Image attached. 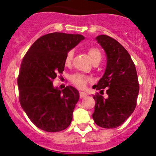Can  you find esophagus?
<instances>
[{
    "label": "esophagus",
    "instance_id": "obj_1",
    "mask_svg": "<svg viewBox=\"0 0 156 156\" xmlns=\"http://www.w3.org/2000/svg\"><path fill=\"white\" fill-rule=\"evenodd\" d=\"M87 96V94L84 93V92H80V98H84Z\"/></svg>",
    "mask_w": 156,
    "mask_h": 156
}]
</instances>
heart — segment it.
I'll use <instances>...</instances> for the list:
<instances>
[{
	"label": "heart",
	"instance_id": "b5f03b06",
	"mask_svg": "<svg viewBox=\"0 0 156 156\" xmlns=\"http://www.w3.org/2000/svg\"><path fill=\"white\" fill-rule=\"evenodd\" d=\"M87 53L88 55L90 56V59H91L92 62L100 63L101 60V50L99 48H95V47L89 48ZM73 50H69L67 52L66 58H65V64L66 66H69L71 64L73 58ZM70 80H71V81L74 85H76L77 87L81 88V89H83V88L86 87L88 83H90L91 81L90 77L81 73H75L73 75H72L71 77H70Z\"/></svg>",
	"mask_w": 156,
	"mask_h": 156
}]
</instances>
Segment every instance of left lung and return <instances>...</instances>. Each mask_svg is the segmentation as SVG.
I'll list each match as a JSON object with an SVG mask.
<instances>
[{
  "mask_svg": "<svg viewBox=\"0 0 156 156\" xmlns=\"http://www.w3.org/2000/svg\"><path fill=\"white\" fill-rule=\"evenodd\" d=\"M107 56L103 76L93 88L101 91L107 88L108 98L97 94L92 114L98 126L106 129L122 125L134 111L139 93V83L134 63L122 45L107 35L96 37Z\"/></svg>",
  "mask_w": 156,
  "mask_h": 156,
  "instance_id": "obj_1",
  "label": "left lung"
}]
</instances>
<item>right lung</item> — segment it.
I'll return each mask as SVG.
<instances>
[{
  "label": "right lung",
  "mask_w": 156,
  "mask_h": 156,
  "mask_svg": "<svg viewBox=\"0 0 156 156\" xmlns=\"http://www.w3.org/2000/svg\"><path fill=\"white\" fill-rule=\"evenodd\" d=\"M84 37L51 33L33 44L21 63L17 82L19 102L35 126L47 132H58L71 123L80 98L75 87L60 90L53 80L65 68V58Z\"/></svg>",
  "instance_id": "right-lung-1"
}]
</instances>
